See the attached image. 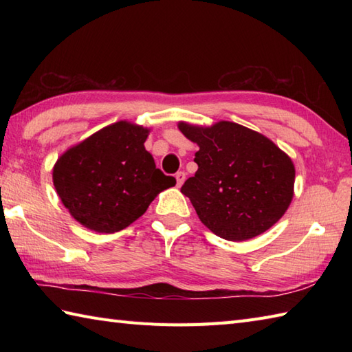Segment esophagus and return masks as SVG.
Listing matches in <instances>:
<instances>
[{
    "label": "esophagus",
    "instance_id": "34e87169",
    "mask_svg": "<svg viewBox=\"0 0 352 352\" xmlns=\"http://www.w3.org/2000/svg\"><path fill=\"white\" fill-rule=\"evenodd\" d=\"M175 180H177V186H178V188H180V186L186 180V172L184 170H178L177 174H175Z\"/></svg>",
    "mask_w": 352,
    "mask_h": 352
}]
</instances>
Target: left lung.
<instances>
[{"label": "left lung", "instance_id": "obj_1", "mask_svg": "<svg viewBox=\"0 0 352 352\" xmlns=\"http://www.w3.org/2000/svg\"><path fill=\"white\" fill-rule=\"evenodd\" d=\"M178 129L199 146L198 170L184 182L204 226L226 241L256 237L278 222L294 198L295 166L263 134L234 122Z\"/></svg>", "mask_w": 352, "mask_h": 352}]
</instances>
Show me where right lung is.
I'll list each match as a JSON object with an SVG mask.
<instances>
[{
    "mask_svg": "<svg viewBox=\"0 0 352 352\" xmlns=\"http://www.w3.org/2000/svg\"><path fill=\"white\" fill-rule=\"evenodd\" d=\"M148 129L119 121L63 153L52 182L63 206L81 226L116 233L146 212L153 199L175 186L155 168L144 144Z\"/></svg>",
    "mask_w": 352,
    "mask_h": 352,
    "instance_id": "right-lung-1",
    "label": "right lung"
}]
</instances>
